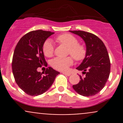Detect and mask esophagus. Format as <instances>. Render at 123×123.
I'll list each match as a JSON object with an SVG mask.
<instances>
[{
    "instance_id": "1",
    "label": "esophagus",
    "mask_w": 123,
    "mask_h": 123,
    "mask_svg": "<svg viewBox=\"0 0 123 123\" xmlns=\"http://www.w3.org/2000/svg\"><path fill=\"white\" fill-rule=\"evenodd\" d=\"M62 73L63 74H64V75H67V76H69V75H71L70 74V73H65V72H62Z\"/></svg>"
}]
</instances>
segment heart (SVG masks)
<instances>
[{
	"instance_id": "1",
	"label": "heart",
	"mask_w": 123,
	"mask_h": 123,
	"mask_svg": "<svg viewBox=\"0 0 123 123\" xmlns=\"http://www.w3.org/2000/svg\"><path fill=\"white\" fill-rule=\"evenodd\" d=\"M57 40L68 47V54L71 55L77 61H80L85 59L86 55V49L83 44L79 43L78 39L73 35L65 33L59 36ZM43 51L46 56L50 57L53 55L54 47L50 40H47L43 44ZM73 64V58L72 56L67 58H55L51 61L52 67L59 71H66Z\"/></svg>"
}]
</instances>
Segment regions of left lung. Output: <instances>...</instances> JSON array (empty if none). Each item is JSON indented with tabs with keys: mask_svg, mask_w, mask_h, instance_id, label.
<instances>
[{
	"mask_svg": "<svg viewBox=\"0 0 123 123\" xmlns=\"http://www.w3.org/2000/svg\"><path fill=\"white\" fill-rule=\"evenodd\" d=\"M83 39L86 46V55L77 68L83 71L86 76L80 75L81 80L73 89L84 96H94L104 87L110 74V57L102 41L92 33L84 31H69Z\"/></svg>",
	"mask_w": 123,
	"mask_h": 123,
	"instance_id": "obj_1",
	"label": "left lung"
}]
</instances>
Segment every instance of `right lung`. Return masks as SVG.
<instances>
[{
  "mask_svg": "<svg viewBox=\"0 0 123 123\" xmlns=\"http://www.w3.org/2000/svg\"><path fill=\"white\" fill-rule=\"evenodd\" d=\"M53 34L54 32L42 30L32 31L22 37L16 46L12 58V73L17 85L27 95L43 94L59 74L51 67L47 68L45 73L37 71V68L47 65L43 46L46 40Z\"/></svg>",
  "mask_w": 123,
  "mask_h": 123,
  "instance_id": "1",
  "label": "right lung"
}]
</instances>
